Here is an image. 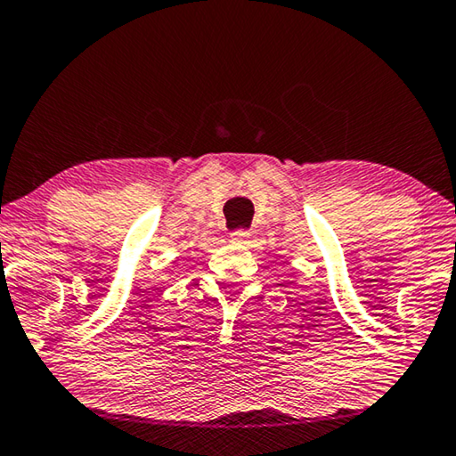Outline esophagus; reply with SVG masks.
Listing matches in <instances>:
<instances>
[{
  "mask_svg": "<svg viewBox=\"0 0 456 456\" xmlns=\"http://www.w3.org/2000/svg\"><path fill=\"white\" fill-rule=\"evenodd\" d=\"M231 237H233L235 241H245L249 237V231L248 229H237V231H233V233H231Z\"/></svg>",
  "mask_w": 456,
  "mask_h": 456,
  "instance_id": "obj_1",
  "label": "esophagus"
}]
</instances>
